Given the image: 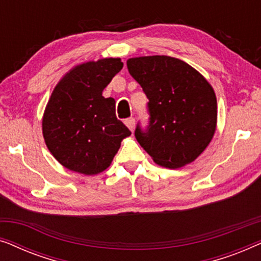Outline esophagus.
I'll return each instance as SVG.
<instances>
[{"label":"esophagus","instance_id":"1","mask_svg":"<svg viewBox=\"0 0 261 261\" xmlns=\"http://www.w3.org/2000/svg\"><path fill=\"white\" fill-rule=\"evenodd\" d=\"M124 124L128 127V129H129L130 132H133L134 127H135V120L133 119V117H129V119H127L126 121H124Z\"/></svg>","mask_w":261,"mask_h":261}]
</instances>
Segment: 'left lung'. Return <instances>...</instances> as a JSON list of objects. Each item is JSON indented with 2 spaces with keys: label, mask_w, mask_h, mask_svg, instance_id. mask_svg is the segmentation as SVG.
Returning <instances> with one entry per match:
<instances>
[{
  "label": "left lung",
  "mask_w": 261,
  "mask_h": 261,
  "mask_svg": "<svg viewBox=\"0 0 261 261\" xmlns=\"http://www.w3.org/2000/svg\"><path fill=\"white\" fill-rule=\"evenodd\" d=\"M130 76L148 98L149 126L135 138L153 162L179 169L208 147L217 124L215 91L197 70L169 56L127 60Z\"/></svg>",
  "instance_id": "left-lung-1"
}]
</instances>
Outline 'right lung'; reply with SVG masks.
<instances>
[{
	"label": "right lung",
	"instance_id": "obj_1",
	"mask_svg": "<svg viewBox=\"0 0 261 261\" xmlns=\"http://www.w3.org/2000/svg\"><path fill=\"white\" fill-rule=\"evenodd\" d=\"M120 58L82 63L63 76L52 91L42 135L52 155L67 170L87 176L108 169L130 130L116 119L115 99L102 92L120 72Z\"/></svg>",
	"mask_w": 261,
	"mask_h": 261
}]
</instances>
